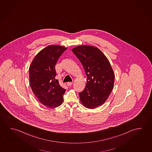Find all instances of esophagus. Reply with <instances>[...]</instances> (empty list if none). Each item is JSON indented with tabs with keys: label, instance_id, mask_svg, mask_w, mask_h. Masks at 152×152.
Returning <instances> with one entry per match:
<instances>
[{
	"label": "esophagus",
	"instance_id": "34e87169",
	"mask_svg": "<svg viewBox=\"0 0 152 152\" xmlns=\"http://www.w3.org/2000/svg\"><path fill=\"white\" fill-rule=\"evenodd\" d=\"M73 84V83L72 82H69V83H67V86H71V85H72Z\"/></svg>",
	"mask_w": 152,
	"mask_h": 152
}]
</instances>
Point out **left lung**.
I'll list each match as a JSON object with an SVG mask.
<instances>
[{
  "label": "left lung",
  "instance_id": "1",
  "mask_svg": "<svg viewBox=\"0 0 152 152\" xmlns=\"http://www.w3.org/2000/svg\"><path fill=\"white\" fill-rule=\"evenodd\" d=\"M72 50L81 63L87 77L85 89L79 93L80 101L86 108H96L105 102L113 89V69L107 57L96 47L83 45Z\"/></svg>",
  "mask_w": 152,
  "mask_h": 152
}]
</instances>
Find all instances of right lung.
<instances>
[{
    "label": "right lung",
    "mask_w": 152,
    "mask_h": 152,
    "mask_svg": "<svg viewBox=\"0 0 152 152\" xmlns=\"http://www.w3.org/2000/svg\"><path fill=\"white\" fill-rule=\"evenodd\" d=\"M67 48L51 45L39 52L29 67L31 89L39 102L48 108L57 107L63 102L66 90L55 79V69L59 57Z\"/></svg>",
    "instance_id": "1"
}]
</instances>
